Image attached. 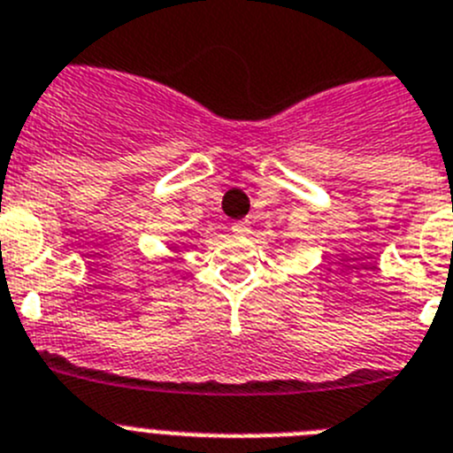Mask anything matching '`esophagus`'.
<instances>
[{
  "label": "esophagus",
  "mask_w": 453,
  "mask_h": 453,
  "mask_svg": "<svg viewBox=\"0 0 453 453\" xmlns=\"http://www.w3.org/2000/svg\"><path fill=\"white\" fill-rule=\"evenodd\" d=\"M250 223L249 221H234L232 223V232H234V234H249L250 232Z\"/></svg>",
  "instance_id": "1"
}]
</instances>
